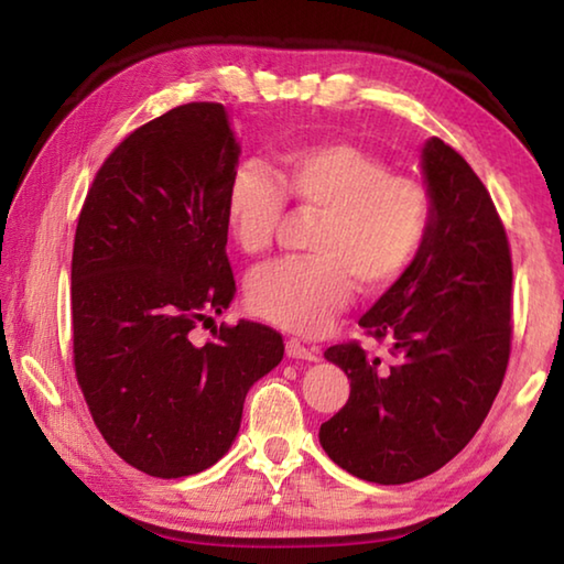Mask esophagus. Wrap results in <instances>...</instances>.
I'll return each mask as SVG.
<instances>
[{
    "label": "esophagus",
    "mask_w": 564,
    "mask_h": 564,
    "mask_svg": "<svg viewBox=\"0 0 564 564\" xmlns=\"http://www.w3.org/2000/svg\"><path fill=\"white\" fill-rule=\"evenodd\" d=\"M285 356L301 358V360H318L321 350L316 346H303L299 338H291L289 343H285Z\"/></svg>",
    "instance_id": "34e87169"
}]
</instances>
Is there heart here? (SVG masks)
Here are the masks:
<instances>
[{"instance_id":"1","label":"heart","mask_w":564,"mask_h":564,"mask_svg":"<svg viewBox=\"0 0 564 564\" xmlns=\"http://www.w3.org/2000/svg\"><path fill=\"white\" fill-rule=\"evenodd\" d=\"M285 198L318 214L308 236L313 256L263 265L248 279L246 295L256 316L301 336L328 328L352 283L378 293L403 279L435 218L423 181L390 174L383 159L350 141H316L285 149L275 178L259 166H238L228 178L226 228L246 256L273 246Z\"/></svg>"}]
</instances>
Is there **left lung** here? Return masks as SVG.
I'll list each match as a JSON object with an SVG mask.
<instances>
[{"label":"left lung","instance_id":"left-lung-1","mask_svg":"<svg viewBox=\"0 0 564 564\" xmlns=\"http://www.w3.org/2000/svg\"><path fill=\"white\" fill-rule=\"evenodd\" d=\"M423 171L435 202L427 243L358 321L390 340L395 360L386 366L358 340L326 350L350 395L321 425V445L378 485L413 482L453 460L490 413L510 360L512 259L498 208L445 141H427Z\"/></svg>","mask_w":564,"mask_h":564}]
</instances>
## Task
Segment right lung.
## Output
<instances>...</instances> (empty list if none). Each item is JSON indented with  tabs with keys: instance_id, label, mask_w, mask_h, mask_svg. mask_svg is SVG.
Returning <instances> with one entry per match:
<instances>
[{
	"instance_id": "right-lung-1",
	"label": "right lung",
	"mask_w": 564,
	"mask_h": 564,
	"mask_svg": "<svg viewBox=\"0 0 564 564\" xmlns=\"http://www.w3.org/2000/svg\"><path fill=\"white\" fill-rule=\"evenodd\" d=\"M238 154L221 104H181L111 151L76 224V383L111 451L164 480L226 455L248 388L283 358L281 333L251 321L194 343L236 295L224 196Z\"/></svg>"
}]
</instances>
